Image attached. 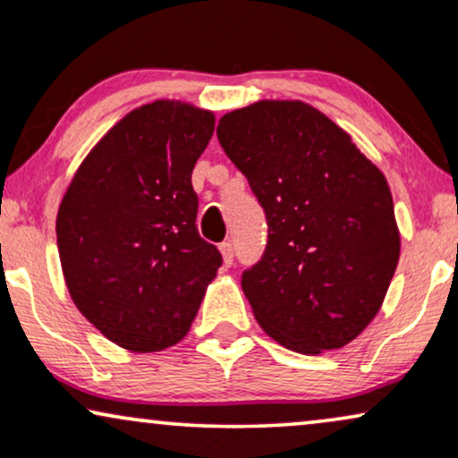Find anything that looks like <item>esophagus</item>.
Listing matches in <instances>:
<instances>
[{
  "mask_svg": "<svg viewBox=\"0 0 458 458\" xmlns=\"http://www.w3.org/2000/svg\"><path fill=\"white\" fill-rule=\"evenodd\" d=\"M218 250H221V254H223V263L225 265H227V267L233 265V243L223 242L221 246H218Z\"/></svg>",
  "mask_w": 458,
  "mask_h": 458,
  "instance_id": "obj_1",
  "label": "esophagus"
}]
</instances>
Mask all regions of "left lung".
<instances>
[{
	"mask_svg": "<svg viewBox=\"0 0 458 458\" xmlns=\"http://www.w3.org/2000/svg\"><path fill=\"white\" fill-rule=\"evenodd\" d=\"M267 215L263 259L242 288L273 341L341 349L372 322L400 260L387 178L352 136L302 100H257L216 128Z\"/></svg>",
	"mask_w": 458,
	"mask_h": 458,
	"instance_id": "left-lung-1",
	"label": "left lung"
}]
</instances>
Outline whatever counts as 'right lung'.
<instances>
[{"label":"right lung","instance_id":"add662e5","mask_svg":"<svg viewBox=\"0 0 458 458\" xmlns=\"http://www.w3.org/2000/svg\"><path fill=\"white\" fill-rule=\"evenodd\" d=\"M215 113L182 100L136 106L84 157L56 216L64 284L111 343L153 353L187 336L223 259L195 227L191 172Z\"/></svg>","mask_w":458,"mask_h":458}]
</instances>
